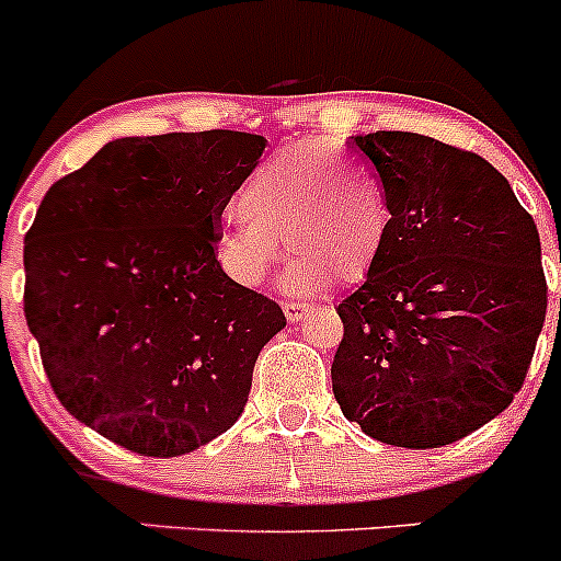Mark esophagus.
<instances>
[{
	"label": "esophagus",
	"instance_id": "esophagus-1",
	"mask_svg": "<svg viewBox=\"0 0 561 561\" xmlns=\"http://www.w3.org/2000/svg\"><path fill=\"white\" fill-rule=\"evenodd\" d=\"M309 312H312V307H309V304H298V301L285 304V317L290 322H301L304 314H309Z\"/></svg>",
	"mask_w": 561,
	"mask_h": 561
}]
</instances>
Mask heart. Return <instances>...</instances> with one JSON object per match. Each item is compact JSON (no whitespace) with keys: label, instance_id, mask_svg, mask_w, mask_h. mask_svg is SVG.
<instances>
[{"label":"heart","instance_id":"obj_1","mask_svg":"<svg viewBox=\"0 0 561 561\" xmlns=\"http://www.w3.org/2000/svg\"><path fill=\"white\" fill-rule=\"evenodd\" d=\"M244 222L214 241L219 271L239 287H260L279 239L290 293L350 287L369 276L390 236V201L380 175L331 140H301L254 168L236 197Z\"/></svg>","mask_w":561,"mask_h":561}]
</instances>
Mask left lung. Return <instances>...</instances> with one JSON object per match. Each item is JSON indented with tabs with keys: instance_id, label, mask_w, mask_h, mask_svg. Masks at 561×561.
Masks as SVG:
<instances>
[{
	"instance_id": "left-lung-1",
	"label": "left lung",
	"mask_w": 561,
	"mask_h": 561,
	"mask_svg": "<svg viewBox=\"0 0 561 561\" xmlns=\"http://www.w3.org/2000/svg\"><path fill=\"white\" fill-rule=\"evenodd\" d=\"M390 236L339 304L333 396L393 448H443L507 410L548 307L535 219L491 162L415 133L355 135Z\"/></svg>"
}]
</instances>
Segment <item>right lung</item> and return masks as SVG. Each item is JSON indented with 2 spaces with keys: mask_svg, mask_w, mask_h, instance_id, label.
I'll list each match as a JSON object with an SVG mask.
<instances>
[{
  "mask_svg": "<svg viewBox=\"0 0 561 561\" xmlns=\"http://www.w3.org/2000/svg\"><path fill=\"white\" fill-rule=\"evenodd\" d=\"M263 135L116 138L45 192L24 239V314L72 417L173 458L244 412L279 304L219 271L214 241Z\"/></svg>",
  "mask_w": 561,
  "mask_h": 561,
  "instance_id": "1",
  "label": "right lung"
}]
</instances>
